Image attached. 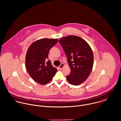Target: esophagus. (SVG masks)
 I'll list each match as a JSON object with an SVG mask.
<instances>
[{
    "label": "esophagus",
    "instance_id": "obj_1",
    "mask_svg": "<svg viewBox=\"0 0 121 121\" xmlns=\"http://www.w3.org/2000/svg\"><path fill=\"white\" fill-rule=\"evenodd\" d=\"M64 66V63H62L61 64V65L59 66V68L60 69H61L63 68V67Z\"/></svg>",
    "mask_w": 121,
    "mask_h": 121
}]
</instances>
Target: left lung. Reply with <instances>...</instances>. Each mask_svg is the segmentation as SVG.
I'll list each match as a JSON object with an SVG mask.
<instances>
[{
  "label": "left lung",
  "mask_w": 121,
  "mask_h": 121,
  "mask_svg": "<svg viewBox=\"0 0 121 121\" xmlns=\"http://www.w3.org/2000/svg\"><path fill=\"white\" fill-rule=\"evenodd\" d=\"M59 42L71 70L67 79L72 85H79L87 79L92 70L94 59L92 49L86 41L77 36L62 38Z\"/></svg>",
  "instance_id": "1"
}]
</instances>
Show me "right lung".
<instances>
[{"instance_id":"1","label":"right lung","mask_w":121,"mask_h":121,"mask_svg":"<svg viewBox=\"0 0 121 121\" xmlns=\"http://www.w3.org/2000/svg\"><path fill=\"white\" fill-rule=\"evenodd\" d=\"M58 41L57 39H43L34 42L29 47L25 57V66L30 77L44 85L50 82L57 71L47 60L50 49Z\"/></svg>"}]
</instances>
